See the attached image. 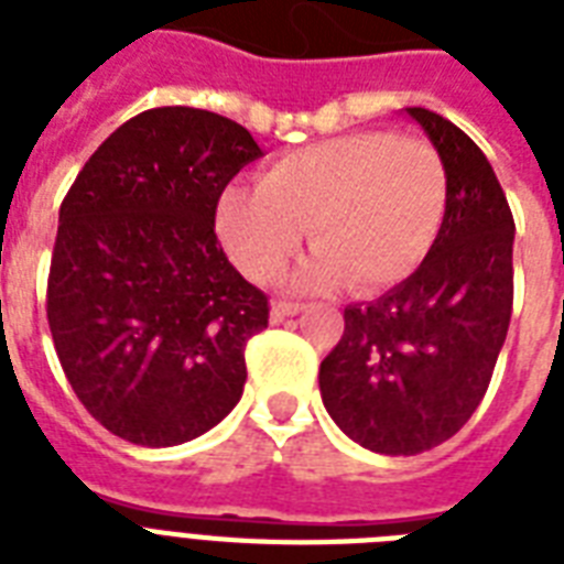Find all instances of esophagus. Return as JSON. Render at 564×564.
<instances>
[{
  "mask_svg": "<svg viewBox=\"0 0 564 564\" xmlns=\"http://www.w3.org/2000/svg\"><path fill=\"white\" fill-rule=\"evenodd\" d=\"M301 310H304V304H299V301H278V304L272 307V322L278 325V322H283V318L299 316Z\"/></svg>",
  "mask_w": 564,
  "mask_h": 564,
  "instance_id": "esophagus-1",
  "label": "esophagus"
}]
</instances>
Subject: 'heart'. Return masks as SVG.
Returning a JSON list of instances; mask_svg holds the SVG:
<instances>
[{
	"label": "heart",
	"mask_w": 564,
	"mask_h": 564,
	"mask_svg": "<svg viewBox=\"0 0 564 564\" xmlns=\"http://www.w3.org/2000/svg\"><path fill=\"white\" fill-rule=\"evenodd\" d=\"M447 213V166L424 137L360 131L278 158L260 187H228L216 230L251 281H272L310 230L318 254L304 290L348 283L357 295L403 283L436 246Z\"/></svg>",
	"instance_id": "obj_1"
}]
</instances>
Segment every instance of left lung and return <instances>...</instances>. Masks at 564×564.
Instances as JSON below:
<instances>
[{
  "instance_id": "obj_1",
  "label": "left lung",
  "mask_w": 564,
  "mask_h": 564,
  "mask_svg": "<svg viewBox=\"0 0 564 564\" xmlns=\"http://www.w3.org/2000/svg\"><path fill=\"white\" fill-rule=\"evenodd\" d=\"M447 166V213L427 260L369 304L345 307L318 389L345 436L375 454L442 445L489 389L512 316L516 221L471 137L427 108H406Z\"/></svg>"
}]
</instances>
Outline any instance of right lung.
<instances>
[{"label":"right lung","mask_w":564,"mask_h":564,"mask_svg":"<svg viewBox=\"0 0 564 564\" xmlns=\"http://www.w3.org/2000/svg\"><path fill=\"white\" fill-rule=\"evenodd\" d=\"M260 145L228 117L152 108L84 163L61 204L46 318L84 410L113 436L170 447L242 398L269 299L230 265L216 204Z\"/></svg>","instance_id":"1"}]
</instances>
